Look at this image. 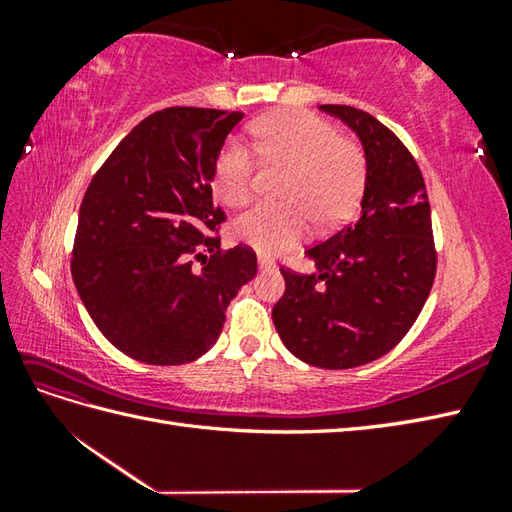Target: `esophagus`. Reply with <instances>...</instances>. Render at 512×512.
Wrapping results in <instances>:
<instances>
[{
    "label": "esophagus",
    "mask_w": 512,
    "mask_h": 512,
    "mask_svg": "<svg viewBox=\"0 0 512 512\" xmlns=\"http://www.w3.org/2000/svg\"><path fill=\"white\" fill-rule=\"evenodd\" d=\"M257 264L262 270H275V262L266 255H257Z\"/></svg>",
    "instance_id": "obj_1"
}]
</instances>
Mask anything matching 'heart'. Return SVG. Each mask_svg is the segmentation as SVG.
Returning <instances> with one entry per match:
<instances>
[{
  "label": "heart",
  "mask_w": 512,
  "mask_h": 512,
  "mask_svg": "<svg viewBox=\"0 0 512 512\" xmlns=\"http://www.w3.org/2000/svg\"><path fill=\"white\" fill-rule=\"evenodd\" d=\"M257 154L288 169L281 204H257L237 217L231 233L259 253H277L301 242L314 220L321 231L350 220L367 187L365 149L310 112H281L250 127ZM255 158L239 138L228 140L215 160L213 189L226 206L253 198Z\"/></svg>",
  "instance_id": "heart-1"
}]
</instances>
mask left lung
<instances>
[{"instance_id":"8db88e82","label":"left lung","mask_w":512,"mask_h":512,"mask_svg":"<svg viewBox=\"0 0 512 512\" xmlns=\"http://www.w3.org/2000/svg\"><path fill=\"white\" fill-rule=\"evenodd\" d=\"M352 129L367 156L361 215L306 250L312 275L281 268L275 328L303 363L350 369L387 354L416 323L436 277L431 206L400 138L372 114L321 105Z\"/></svg>"}]
</instances>
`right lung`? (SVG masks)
Instances as JSON below:
<instances>
[{
	"label": "right lung",
	"mask_w": 512,
	"mask_h": 512,
	"mask_svg": "<svg viewBox=\"0 0 512 512\" xmlns=\"http://www.w3.org/2000/svg\"><path fill=\"white\" fill-rule=\"evenodd\" d=\"M244 112L167 107L129 132L83 195L72 279L96 328L149 365H182L213 347L226 306L257 275L248 246L222 253L215 160ZM214 255L200 271L193 256ZM205 257V256H204Z\"/></svg>",
	"instance_id": "obj_1"
}]
</instances>
